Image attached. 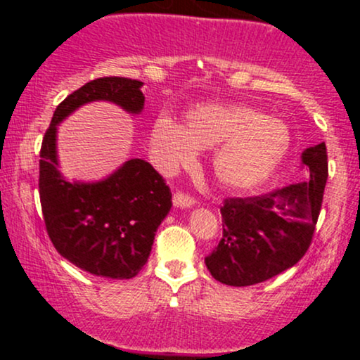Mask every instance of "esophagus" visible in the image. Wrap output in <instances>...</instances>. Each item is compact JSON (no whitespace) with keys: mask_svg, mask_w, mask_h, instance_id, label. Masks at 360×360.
<instances>
[{"mask_svg":"<svg viewBox=\"0 0 360 360\" xmlns=\"http://www.w3.org/2000/svg\"><path fill=\"white\" fill-rule=\"evenodd\" d=\"M172 205H174L176 208H193L194 200L191 196H186L184 193H176L174 196H172Z\"/></svg>","mask_w":360,"mask_h":360,"instance_id":"1","label":"esophagus"}]
</instances>
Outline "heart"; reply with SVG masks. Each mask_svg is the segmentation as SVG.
Here are the masks:
<instances>
[{"label":"heart","instance_id":"heart-1","mask_svg":"<svg viewBox=\"0 0 360 360\" xmlns=\"http://www.w3.org/2000/svg\"><path fill=\"white\" fill-rule=\"evenodd\" d=\"M289 130L278 118L245 105L208 103L189 110L186 128L167 115L150 128V155L162 174L191 166L200 148H214L217 179L232 189H252L269 177L289 148Z\"/></svg>","mask_w":360,"mask_h":360}]
</instances>
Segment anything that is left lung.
<instances>
[{
    "instance_id": "obj_1",
    "label": "left lung",
    "mask_w": 360,
    "mask_h": 360,
    "mask_svg": "<svg viewBox=\"0 0 360 360\" xmlns=\"http://www.w3.org/2000/svg\"><path fill=\"white\" fill-rule=\"evenodd\" d=\"M307 181L221 206L223 233L206 267L229 286H252L295 266L307 254L328 177L325 143L301 154Z\"/></svg>"
}]
</instances>
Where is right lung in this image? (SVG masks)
Wrapping results in <instances>:
<instances>
[{"mask_svg": "<svg viewBox=\"0 0 360 360\" xmlns=\"http://www.w3.org/2000/svg\"><path fill=\"white\" fill-rule=\"evenodd\" d=\"M142 81L100 77L69 94L53 111L40 150V203L57 252L79 269L110 279L139 274L160 223L171 210V189L142 159H130L100 181H69L59 171L57 130L69 115L94 101L140 115Z\"/></svg>", "mask_w": 360, "mask_h": 360, "instance_id": "right-lung-1", "label": "right lung"}]
</instances>
